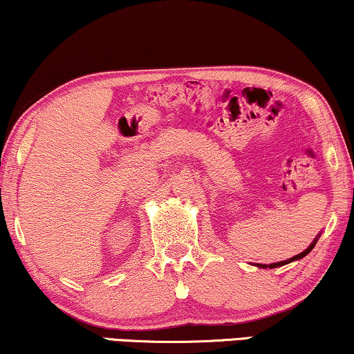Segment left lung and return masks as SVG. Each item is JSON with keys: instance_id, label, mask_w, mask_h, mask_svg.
<instances>
[{"instance_id": "1", "label": "left lung", "mask_w": 354, "mask_h": 354, "mask_svg": "<svg viewBox=\"0 0 354 354\" xmlns=\"http://www.w3.org/2000/svg\"><path fill=\"white\" fill-rule=\"evenodd\" d=\"M316 241L317 240H314V243H311V246H308L306 250L303 251V253H299V254H297V256H293L292 259H287V261H282V263H274V264H269V266H266V264H263V266H259V268H270V269H274V268H279V266H283V264H288V263H292V261H297V259H301V258H304V256H306L309 251H311L313 248H314V245H316Z\"/></svg>"}]
</instances>
